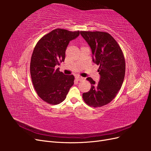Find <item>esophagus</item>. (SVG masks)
Segmentation results:
<instances>
[{"mask_svg":"<svg viewBox=\"0 0 151 151\" xmlns=\"http://www.w3.org/2000/svg\"><path fill=\"white\" fill-rule=\"evenodd\" d=\"M76 79L78 81H83V80L84 79V77H81V76H76Z\"/></svg>","mask_w":151,"mask_h":151,"instance_id":"34e87169","label":"esophagus"}]
</instances>
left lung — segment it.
I'll return each instance as SVG.
<instances>
[{
  "label": "left lung",
  "mask_w": 151,
  "mask_h": 151,
  "mask_svg": "<svg viewBox=\"0 0 151 151\" xmlns=\"http://www.w3.org/2000/svg\"><path fill=\"white\" fill-rule=\"evenodd\" d=\"M93 53V61L99 65V83L91 77L89 91L83 94L85 103L92 107L104 106L115 98L122 86L125 74V61L119 45L106 32L81 31Z\"/></svg>",
  "instance_id": "left-lung-1"
}]
</instances>
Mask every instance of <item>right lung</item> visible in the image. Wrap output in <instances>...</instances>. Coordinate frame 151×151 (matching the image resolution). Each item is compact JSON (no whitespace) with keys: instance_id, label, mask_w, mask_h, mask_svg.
I'll return each mask as SVG.
<instances>
[{"instance_id":"add662e5","label":"right lung","mask_w":151,"mask_h":151,"mask_svg":"<svg viewBox=\"0 0 151 151\" xmlns=\"http://www.w3.org/2000/svg\"><path fill=\"white\" fill-rule=\"evenodd\" d=\"M79 31L55 29L41 38L34 48L30 73L34 88L40 98L50 104L62 103L74 84V76L65 75L57 65L64 61L65 50Z\"/></svg>"}]
</instances>
